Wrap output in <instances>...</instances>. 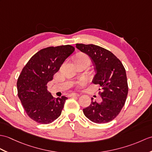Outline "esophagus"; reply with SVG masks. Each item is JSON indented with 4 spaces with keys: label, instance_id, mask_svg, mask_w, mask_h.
I'll return each mask as SVG.
<instances>
[{
    "label": "esophagus",
    "instance_id": "1",
    "mask_svg": "<svg viewBox=\"0 0 152 152\" xmlns=\"http://www.w3.org/2000/svg\"><path fill=\"white\" fill-rule=\"evenodd\" d=\"M80 94L78 93H71L69 94V96H79Z\"/></svg>",
    "mask_w": 152,
    "mask_h": 152
}]
</instances>
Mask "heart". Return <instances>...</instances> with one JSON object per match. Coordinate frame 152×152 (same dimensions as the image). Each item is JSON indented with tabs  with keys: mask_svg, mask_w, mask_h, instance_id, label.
<instances>
[{
	"mask_svg": "<svg viewBox=\"0 0 152 152\" xmlns=\"http://www.w3.org/2000/svg\"><path fill=\"white\" fill-rule=\"evenodd\" d=\"M76 58H88L86 55H83V54H80L78 55L76 57ZM86 82V79H82L80 80V84H83Z\"/></svg>",
	"mask_w": 152,
	"mask_h": 152,
	"instance_id": "1",
	"label": "heart"
}]
</instances>
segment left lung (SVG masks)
I'll use <instances>...</instances> for the list:
<instances>
[{"label":"left lung","mask_w":152,"mask_h":152,"mask_svg":"<svg viewBox=\"0 0 152 152\" xmlns=\"http://www.w3.org/2000/svg\"><path fill=\"white\" fill-rule=\"evenodd\" d=\"M76 47L92 59L96 74L92 82L100 85L102 101L92 102L83 112L87 118L97 124L111 121L124 105L128 93L126 70L122 62L106 49L93 44H76ZM100 90V89H99Z\"/></svg>","instance_id":"8db88e82"}]
</instances>
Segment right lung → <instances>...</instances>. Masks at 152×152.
Masks as SVG:
<instances>
[{
	"mask_svg": "<svg viewBox=\"0 0 152 152\" xmlns=\"http://www.w3.org/2000/svg\"><path fill=\"white\" fill-rule=\"evenodd\" d=\"M75 49L69 45L41 49L24 66L17 80V92L26 114L33 121L47 124L61 115L67 98H54L47 85Z\"/></svg>",
	"mask_w": 152,
	"mask_h": 152,
	"instance_id": "obj_1",
	"label": "right lung"
}]
</instances>
